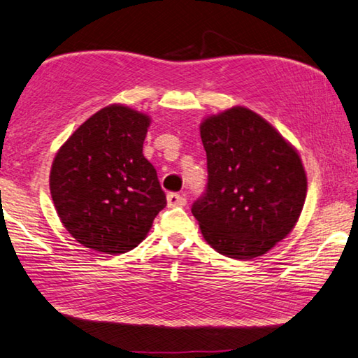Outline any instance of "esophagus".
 I'll return each mask as SVG.
<instances>
[{
	"label": "esophagus",
	"instance_id": "34e87169",
	"mask_svg": "<svg viewBox=\"0 0 358 358\" xmlns=\"http://www.w3.org/2000/svg\"><path fill=\"white\" fill-rule=\"evenodd\" d=\"M167 205L169 206H183L186 205V199L180 196L178 192H171L167 194Z\"/></svg>",
	"mask_w": 358,
	"mask_h": 358
}]
</instances>
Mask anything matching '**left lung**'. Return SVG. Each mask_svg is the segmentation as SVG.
<instances>
[{"mask_svg":"<svg viewBox=\"0 0 358 358\" xmlns=\"http://www.w3.org/2000/svg\"><path fill=\"white\" fill-rule=\"evenodd\" d=\"M208 183L191 211L214 250L250 259L294 229L307 175L289 142L262 115L235 106L201 122Z\"/></svg>","mask_w":358,"mask_h":358,"instance_id":"obj_1","label":"left lung"}]
</instances>
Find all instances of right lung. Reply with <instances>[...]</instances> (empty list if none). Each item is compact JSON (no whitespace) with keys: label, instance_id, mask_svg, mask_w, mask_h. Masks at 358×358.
I'll list each match as a JSON object with an SVG mask.
<instances>
[{"label":"right lung","instance_id":"1","mask_svg":"<svg viewBox=\"0 0 358 358\" xmlns=\"http://www.w3.org/2000/svg\"><path fill=\"white\" fill-rule=\"evenodd\" d=\"M150 117L123 105L100 109L56 153L50 191L61 222L81 245L117 255L144 241L166 206L142 153Z\"/></svg>","mask_w":358,"mask_h":358}]
</instances>
